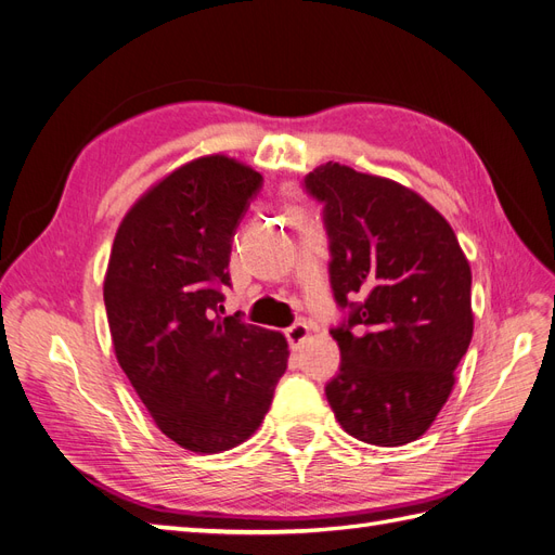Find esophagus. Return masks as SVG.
Masks as SVG:
<instances>
[{
  "mask_svg": "<svg viewBox=\"0 0 555 555\" xmlns=\"http://www.w3.org/2000/svg\"><path fill=\"white\" fill-rule=\"evenodd\" d=\"M284 335H287V340H289L292 347H298L310 335V326L306 322H296L294 326H289L287 331H284Z\"/></svg>",
  "mask_w": 555,
  "mask_h": 555,
  "instance_id": "1",
  "label": "esophagus"
}]
</instances>
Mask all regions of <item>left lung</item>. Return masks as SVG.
I'll return each instance as SVG.
<instances>
[{
	"mask_svg": "<svg viewBox=\"0 0 555 555\" xmlns=\"http://www.w3.org/2000/svg\"><path fill=\"white\" fill-rule=\"evenodd\" d=\"M306 188L326 204L333 294L351 308L331 331L343 363L328 405L365 444L414 442L444 408L473 340L465 251L444 217L396 180L326 162Z\"/></svg>",
	"mask_w": 555,
	"mask_h": 555,
	"instance_id": "obj_1",
	"label": "left lung"
}]
</instances>
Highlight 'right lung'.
<instances>
[{"label": "right lung", "mask_w": 555, "mask_h": 555, "mask_svg": "<svg viewBox=\"0 0 555 555\" xmlns=\"http://www.w3.org/2000/svg\"><path fill=\"white\" fill-rule=\"evenodd\" d=\"M259 184L238 159L196 157L137 198L111 247L115 359L157 428L194 453L251 438L287 371L282 333L220 314L233 229Z\"/></svg>", "instance_id": "right-lung-1"}]
</instances>
